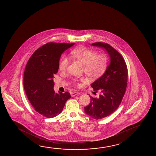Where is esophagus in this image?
<instances>
[{"label":"esophagus","instance_id":"34e87169","mask_svg":"<svg viewBox=\"0 0 156 156\" xmlns=\"http://www.w3.org/2000/svg\"><path fill=\"white\" fill-rule=\"evenodd\" d=\"M82 94L81 92H72L71 94V96H72V97H74L75 96H77V95H78V94Z\"/></svg>","mask_w":156,"mask_h":156}]
</instances>
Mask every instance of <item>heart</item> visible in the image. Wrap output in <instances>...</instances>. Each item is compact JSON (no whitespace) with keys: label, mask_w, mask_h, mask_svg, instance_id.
<instances>
[{"label":"heart","mask_w":156,"mask_h":156,"mask_svg":"<svg viewBox=\"0 0 156 156\" xmlns=\"http://www.w3.org/2000/svg\"><path fill=\"white\" fill-rule=\"evenodd\" d=\"M73 58L84 65V72L91 78H98L103 74L107 68L108 58L104 54H97L95 51L80 47L75 48L71 52ZM69 58L63 55L60 58L58 67L60 71L65 72L69 65ZM74 84L79 85V82L73 79Z\"/></svg>","instance_id":"heart-1"}]
</instances>
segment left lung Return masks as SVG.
<instances>
[{
	"instance_id": "obj_1",
	"label": "left lung",
	"mask_w": 156,
	"mask_h": 156,
	"mask_svg": "<svg viewBox=\"0 0 156 156\" xmlns=\"http://www.w3.org/2000/svg\"><path fill=\"white\" fill-rule=\"evenodd\" d=\"M91 45L106 51L110 59L105 72L91 85L101 94L98 98L90 96V103L84 108L87 115L99 119L110 115L120 105L127 87V69L122 55L109 44L94 43Z\"/></svg>"
}]
</instances>
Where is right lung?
Wrapping results in <instances>:
<instances>
[{"label":"right lung","instance_id":"obj_1","mask_svg":"<svg viewBox=\"0 0 156 156\" xmlns=\"http://www.w3.org/2000/svg\"><path fill=\"white\" fill-rule=\"evenodd\" d=\"M75 43H48L34 52L29 59L24 74V87L35 110L45 117H55L62 113L71 98L65 92L56 94L53 75L58 72L62 53Z\"/></svg>","mask_w":156,"mask_h":156}]
</instances>
